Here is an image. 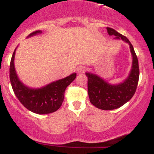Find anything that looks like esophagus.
I'll use <instances>...</instances> for the list:
<instances>
[{"mask_svg": "<svg viewBox=\"0 0 154 154\" xmlns=\"http://www.w3.org/2000/svg\"><path fill=\"white\" fill-rule=\"evenodd\" d=\"M85 71H86V68H85V67L80 66L77 68V73H78V74H83Z\"/></svg>", "mask_w": 154, "mask_h": 154, "instance_id": "obj_1", "label": "esophagus"}]
</instances>
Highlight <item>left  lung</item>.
Returning <instances> with one entry per match:
<instances>
[{"instance_id": "left-lung-1", "label": "left lung", "mask_w": 154, "mask_h": 154, "mask_svg": "<svg viewBox=\"0 0 154 154\" xmlns=\"http://www.w3.org/2000/svg\"><path fill=\"white\" fill-rule=\"evenodd\" d=\"M107 30L110 35H114L115 38L123 40L129 44L133 57L132 69L129 77L119 85L112 86L95 74H86L88 77V94L90 102L101 110H110L123 106L135 93L139 79V65L133 46L127 37L111 28H107Z\"/></svg>"}]
</instances>
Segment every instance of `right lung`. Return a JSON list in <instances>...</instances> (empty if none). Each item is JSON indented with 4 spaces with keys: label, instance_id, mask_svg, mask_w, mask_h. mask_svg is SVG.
Here are the masks:
<instances>
[{
    "label": "right lung",
    "instance_id": "1",
    "mask_svg": "<svg viewBox=\"0 0 154 154\" xmlns=\"http://www.w3.org/2000/svg\"><path fill=\"white\" fill-rule=\"evenodd\" d=\"M41 33L35 31L28 37ZM15 51L10 65V80L15 95L22 105L28 110L39 114H46L56 111L62 106L67 86L76 78V74L50 83L41 89H29L24 86L18 79L14 68Z\"/></svg>",
    "mask_w": 154,
    "mask_h": 154
}]
</instances>
